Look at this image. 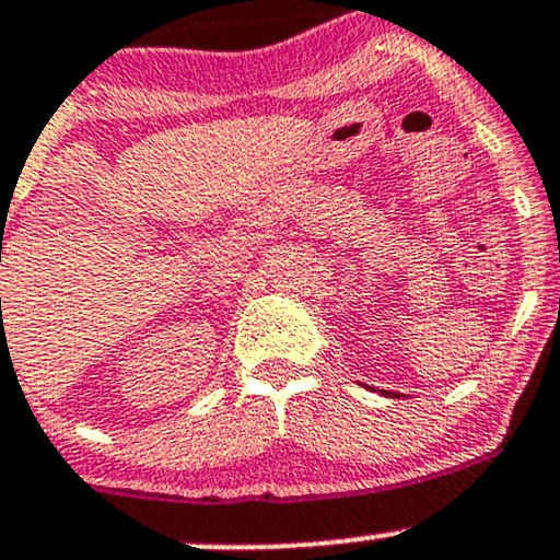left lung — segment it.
<instances>
[{"label": "left lung", "instance_id": "8db88e82", "mask_svg": "<svg viewBox=\"0 0 560 560\" xmlns=\"http://www.w3.org/2000/svg\"><path fill=\"white\" fill-rule=\"evenodd\" d=\"M385 393V396H393V398H396V396H401V393H390V390H383Z\"/></svg>", "mask_w": 560, "mask_h": 560}]
</instances>
